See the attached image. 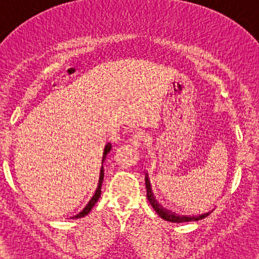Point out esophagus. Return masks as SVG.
I'll return each instance as SVG.
<instances>
[{"label":"esophagus","mask_w":259,"mask_h":259,"mask_svg":"<svg viewBox=\"0 0 259 259\" xmlns=\"http://www.w3.org/2000/svg\"><path fill=\"white\" fill-rule=\"evenodd\" d=\"M129 144L132 145L133 147H141L144 145L147 144V138L145 134L142 133H136L134 134L132 138L129 139Z\"/></svg>","instance_id":"obj_1"}]
</instances>
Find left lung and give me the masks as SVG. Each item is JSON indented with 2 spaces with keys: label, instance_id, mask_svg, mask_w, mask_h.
I'll return each mask as SVG.
<instances>
[{
  "label": "left lung",
  "instance_id": "obj_1",
  "mask_svg": "<svg viewBox=\"0 0 259 259\" xmlns=\"http://www.w3.org/2000/svg\"><path fill=\"white\" fill-rule=\"evenodd\" d=\"M145 181H146V190H147V200L150 202L151 206L153 207V209L156 210V213L158 214L160 218L164 219L167 222H171V223H183V222H196V221H200V219H203L204 217L208 215V213H204V214H200V215H179L177 213L171 212V210L165 209L162 206H159V203L154 200L153 197V192L152 189H151L150 185V180H148V177L146 174L145 177Z\"/></svg>",
  "mask_w": 259,
  "mask_h": 259
}]
</instances>
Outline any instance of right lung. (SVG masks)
Returning <instances> with one entry per match:
<instances>
[{
  "label": "right lung",
  "instance_id": "right-lung-1",
  "mask_svg": "<svg viewBox=\"0 0 259 259\" xmlns=\"http://www.w3.org/2000/svg\"><path fill=\"white\" fill-rule=\"evenodd\" d=\"M111 148H112V145H111V144H107L106 146H105V150H103L102 163L105 162V159H106L107 154H108L109 151H111ZM103 175H105V174H103V165H102V167H101V170H100V179H99V185H97V189H96V191H95V195L92 196V197H91V200L89 201V203L86 204L84 209H82L81 212L79 213V214H76L75 217H74V218H81V217H85L86 214H89V213H90V210L92 209V207L95 206V203H96V202L99 201V198H100V196H101V186H102Z\"/></svg>",
  "mask_w": 259,
  "mask_h": 259
}]
</instances>
